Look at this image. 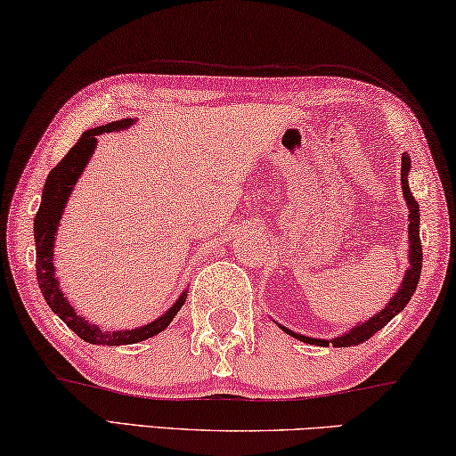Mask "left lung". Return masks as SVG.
Listing matches in <instances>:
<instances>
[{
  "mask_svg": "<svg viewBox=\"0 0 456 456\" xmlns=\"http://www.w3.org/2000/svg\"><path fill=\"white\" fill-rule=\"evenodd\" d=\"M408 172H410V158L406 154H402V191H403V199L408 202V211H410V225H408V241H410V249H408V257H410V267L406 270V276H403V281L400 286V290H397L392 300L387 302L386 308H381L379 314L371 316L370 321L357 324V327H353L349 332H345V335L337 337V338H310L305 335H298V332H294L290 329L281 327L280 329L288 332V335H292L298 338L302 343H308V345H319V346H351V345H359L367 341V338H371L375 332L381 330L386 327V324L394 319L397 313H402L403 306L408 305L411 300V294L416 292V286H418V280H420V273H422V245H420V207H418L416 199L411 197L410 192V186H408Z\"/></svg>",
  "mask_w": 456,
  "mask_h": 456,
  "instance_id": "left-lung-1",
  "label": "left lung"
}]
</instances>
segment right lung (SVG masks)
Returning <instances> with one entry per match:
<instances>
[{
  "mask_svg": "<svg viewBox=\"0 0 456 456\" xmlns=\"http://www.w3.org/2000/svg\"><path fill=\"white\" fill-rule=\"evenodd\" d=\"M129 126H134V119H119L111 121V124L107 126L86 129V132L78 137L75 146L69 150V154L50 170L45 183V191H42L40 208L34 216L36 276H38L40 292L45 296L46 305L53 308V313L59 314V319L67 324L72 332H77L83 341L91 345L118 346L146 341V338H151L168 327L186 300V292H183L175 305L168 308V313H164L160 319L143 324V327H137L132 330H103L99 329V324L89 322L83 314L77 313L75 306L67 300V296L62 294L59 278H56L54 273V235L56 231H59V223L64 213V207H67L69 194L75 189L78 176L83 175L86 162H89V158L97 148V135L107 132H119V129H127Z\"/></svg>",
  "mask_w": 456,
  "mask_h": 456,
  "instance_id": "right-lung-1",
  "label": "right lung"
}]
</instances>
